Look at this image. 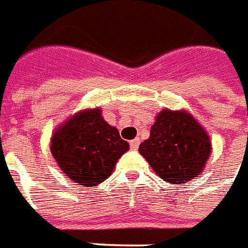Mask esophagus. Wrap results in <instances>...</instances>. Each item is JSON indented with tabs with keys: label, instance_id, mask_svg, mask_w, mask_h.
<instances>
[{
	"label": "esophagus",
	"instance_id": "esophagus-1",
	"mask_svg": "<svg viewBox=\"0 0 248 248\" xmlns=\"http://www.w3.org/2000/svg\"><path fill=\"white\" fill-rule=\"evenodd\" d=\"M129 145H131L132 150H137V148H139V146H140V139L132 140L131 142H129Z\"/></svg>",
	"mask_w": 248,
	"mask_h": 248
}]
</instances>
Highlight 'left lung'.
<instances>
[{"mask_svg": "<svg viewBox=\"0 0 248 248\" xmlns=\"http://www.w3.org/2000/svg\"><path fill=\"white\" fill-rule=\"evenodd\" d=\"M139 150L162 179L179 184L204 170L212 148L206 132L192 115L163 109Z\"/></svg>", "mask_w": 248, "mask_h": 248, "instance_id": "left-lung-1", "label": "left lung"}]
</instances>
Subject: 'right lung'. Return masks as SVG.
I'll list each match as a JSON object with an SVG mask.
<instances>
[{
	"instance_id": "obj_1",
	"label": "right lung",
	"mask_w": 248,
	"mask_h": 248,
	"mask_svg": "<svg viewBox=\"0 0 248 248\" xmlns=\"http://www.w3.org/2000/svg\"><path fill=\"white\" fill-rule=\"evenodd\" d=\"M51 152L66 176L86 187H94L108 178L129 144L116 128L104 122L100 109L74 115L51 141Z\"/></svg>"
}]
</instances>
